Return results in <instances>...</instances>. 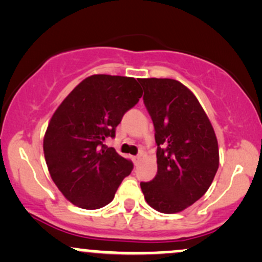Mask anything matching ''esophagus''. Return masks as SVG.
<instances>
[{"label": "esophagus", "mask_w": 262, "mask_h": 262, "mask_svg": "<svg viewBox=\"0 0 262 262\" xmlns=\"http://www.w3.org/2000/svg\"><path fill=\"white\" fill-rule=\"evenodd\" d=\"M140 160H141V155H137V156H134V158H133V162L135 165L139 164Z\"/></svg>", "instance_id": "esophagus-1"}]
</instances>
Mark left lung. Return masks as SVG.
I'll return each instance as SVG.
<instances>
[{
	"label": "left lung",
	"instance_id": "obj_1",
	"mask_svg": "<svg viewBox=\"0 0 262 262\" xmlns=\"http://www.w3.org/2000/svg\"><path fill=\"white\" fill-rule=\"evenodd\" d=\"M139 82L158 145V173L140 182L141 191L158 212H181L213 182L219 166L217 137L196 96L180 81L152 77Z\"/></svg>",
	"mask_w": 262,
	"mask_h": 262
}]
</instances>
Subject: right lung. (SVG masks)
<instances>
[{
  "instance_id": "1",
  "label": "right lung",
  "mask_w": 262,
  "mask_h": 262,
  "mask_svg": "<svg viewBox=\"0 0 262 262\" xmlns=\"http://www.w3.org/2000/svg\"><path fill=\"white\" fill-rule=\"evenodd\" d=\"M143 95L134 77L92 75L53 114L44 135V156L54 183L83 209L112 202L133 162L104 144L116 137L123 116Z\"/></svg>"
}]
</instances>
